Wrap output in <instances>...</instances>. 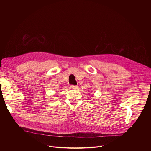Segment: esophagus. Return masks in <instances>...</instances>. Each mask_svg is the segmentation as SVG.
<instances>
[{
    "mask_svg": "<svg viewBox=\"0 0 151 151\" xmlns=\"http://www.w3.org/2000/svg\"><path fill=\"white\" fill-rule=\"evenodd\" d=\"M78 88V87L76 85H71L70 86V88L71 89H77Z\"/></svg>",
    "mask_w": 151,
    "mask_h": 151,
    "instance_id": "1",
    "label": "esophagus"
}]
</instances>
